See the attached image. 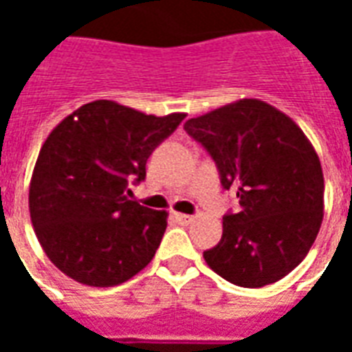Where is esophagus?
I'll use <instances>...</instances> for the list:
<instances>
[{"label":"esophagus","mask_w":352,"mask_h":352,"mask_svg":"<svg viewBox=\"0 0 352 352\" xmlns=\"http://www.w3.org/2000/svg\"><path fill=\"white\" fill-rule=\"evenodd\" d=\"M173 217H175V221L179 222V224H190L192 221H194V217L192 214H183V213H173Z\"/></svg>","instance_id":"esophagus-1"}]
</instances>
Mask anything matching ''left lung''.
I'll use <instances>...</instances> for the list:
<instances>
[{"label": "left lung", "instance_id": "1", "mask_svg": "<svg viewBox=\"0 0 352 352\" xmlns=\"http://www.w3.org/2000/svg\"><path fill=\"white\" fill-rule=\"evenodd\" d=\"M184 130L213 156L241 207L222 219V239L204 252L207 265L237 287L283 279L307 256L324 214V177L311 141L290 116L254 98L190 118Z\"/></svg>", "mask_w": 352, "mask_h": 352}]
</instances>
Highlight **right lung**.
<instances>
[{
    "label": "right lung",
    "mask_w": 352,
    "mask_h": 352,
    "mask_svg": "<svg viewBox=\"0 0 352 352\" xmlns=\"http://www.w3.org/2000/svg\"><path fill=\"white\" fill-rule=\"evenodd\" d=\"M184 116L96 100L50 131L28 201L35 236L60 272L105 288L131 279L154 258L168 213L128 199V184L145 179L148 156Z\"/></svg>",
    "instance_id": "1"
}]
</instances>
